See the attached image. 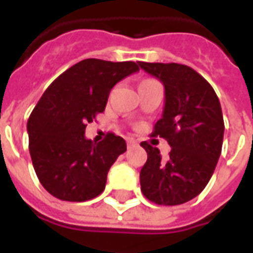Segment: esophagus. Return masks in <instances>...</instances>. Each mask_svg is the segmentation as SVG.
I'll use <instances>...</instances> for the list:
<instances>
[{"label": "esophagus", "mask_w": 253, "mask_h": 253, "mask_svg": "<svg viewBox=\"0 0 253 253\" xmlns=\"http://www.w3.org/2000/svg\"><path fill=\"white\" fill-rule=\"evenodd\" d=\"M138 146V141H135L134 138H127V148L134 149Z\"/></svg>", "instance_id": "34e87169"}]
</instances>
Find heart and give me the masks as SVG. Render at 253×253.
Masks as SVG:
<instances>
[{"instance_id": "obj_1", "label": "heart", "mask_w": 253, "mask_h": 253, "mask_svg": "<svg viewBox=\"0 0 253 253\" xmlns=\"http://www.w3.org/2000/svg\"><path fill=\"white\" fill-rule=\"evenodd\" d=\"M145 81H149V80H145Z\"/></svg>"}]
</instances>
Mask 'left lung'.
Here are the masks:
<instances>
[{"instance_id": "1", "label": "left lung", "mask_w": 253, "mask_h": 253, "mask_svg": "<svg viewBox=\"0 0 253 253\" xmlns=\"http://www.w3.org/2000/svg\"><path fill=\"white\" fill-rule=\"evenodd\" d=\"M138 65L164 84V112L152 137L165 138L170 145L169 156L164 160L159 149L141 143L148 153L139 173L141 191L157 205H181L199 195L214 173L225 128L221 104L211 85L192 67L180 63Z\"/></svg>"}]
</instances>
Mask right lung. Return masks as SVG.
<instances>
[{
    "label": "right lung",
    "instance_id": "obj_1",
    "mask_svg": "<svg viewBox=\"0 0 253 253\" xmlns=\"http://www.w3.org/2000/svg\"><path fill=\"white\" fill-rule=\"evenodd\" d=\"M138 70L131 61L84 59L55 78L38 101L27 123L30 154L38 179L52 196L85 202L104 191L126 142L114 132L92 142L85 127L105 110L114 85Z\"/></svg>",
    "mask_w": 253,
    "mask_h": 253
}]
</instances>
